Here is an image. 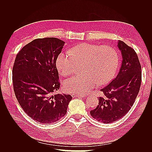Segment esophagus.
I'll return each instance as SVG.
<instances>
[{"mask_svg":"<svg viewBox=\"0 0 152 152\" xmlns=\"http://www.w3.org/2000/svg\"><path fill=\"white\" fill-rule=\"evenodd\" d=\"M72 96L73 98H76V97H80V98H84L86 97V95H79V94H72Z\"/></svg>","mask_w":152,"mask_h":152,"instance_id":"34e87169","label":"esophagus"}]
</instances>
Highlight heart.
I'll return each mask as SVG.
<instances>
[{"label": "heart", "instance_id": "1", "mask_svg": "<svg viewBox=\"0 0 152 152\" xmlns=\"http://www.w3.org/2000/svg\"><path fill=\"white\" fill-rule=\"evenodd\" d=\"M118 63L116 50L109 45L80 44L70 52L61 53L56 59L59 72L67 76L75 72L77 65L83 63V74L69 78L63 87L68 93L76 94L89 93L100 84L107 83L116 72Z\"/></svg>", "mask_w": 152, "mask_h": 152}]
</instances>
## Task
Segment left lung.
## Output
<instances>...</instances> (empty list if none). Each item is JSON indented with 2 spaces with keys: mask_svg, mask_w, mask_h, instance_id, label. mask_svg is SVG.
Wrapping results in <instances>:
<instances>
[{
  "mask_svg": "<svg viewBox=\"0 0 152 152\" xmlns=\"http://www.w3.org/2000/svg\"><path fill=\"white\" fill-rule=\"evenodd\" d=\"M122 61L118 75L110 83L101 89L103 96L91 110V115L98 121L109 124L123 117L129 111L140 91L141 67L135 50L118 40Z\"/></svg>",
  "mask_w": 152,
  "mask_h": 152,
  "instance_id": "1",
  "label": "left lung"
}]
</instances>
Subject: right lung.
Wrapping results in <instances>:
<instances>
[{
  "instance_id": "add662e5",
  "label": "right lung",
  "mask_w": 152,
  "mask_h": 152,
  "mask_svg": "<svg viewBox=\"0 0 152 152\" xmlns=\"http://www.w3.org/2000/svg\"><path fill=\"white\" fill-rule=\"evenodd\" d=\"M64 44L54 37L35 39L20 50L14 63L12 83L18 102L40 123L59 121L72 99L70 94H54L60 87L56 62Z\"/></svg>"
}]
</instances>
